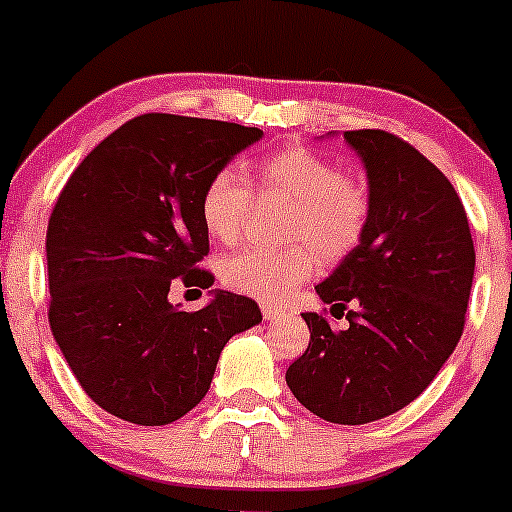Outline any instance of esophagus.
Returning a JSON list of instances; mask_svg holds the SVG:
<instances>
[{
	"label": "esophagus",
	"mask_w": 512,
	"mask_h": 512,
	"mask_svg": "<svg viewBox=\"0 0 512 512\" xmlns=\"http://www.w3.org/2000/svg\"><path fill=\"white\" fill-rule=\"evenodd\" d=\"M262 317H265L267 322H275V319L285 317V309L272 307V304H262Z\"/></svg>",
	"instance_id": "1"
}]
</instances>
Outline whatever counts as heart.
I'll use <instances>...</instances> for the list:
<instances>
[{
    "mask_svg": "<svg viewBox=\"0 0 512 512\" xmlns=\"http://www.w3.org/2000/svg\"><path fill=\"white\" fill-rule=\"evenodd\" d=\"M265 193L292 200L285 232L302 240L282 250L247 247L223 265V280L237 292L262 302H282L324 262L347 257L361 242L369 220L366 190L339 173L327 158L309 148L292 146L260 160L255 170ZM252 195L237 170L223 168L205 183L200 220L210 237L235 245L245 230Z\"/></svg>",
    "mask_w": 512,
    "mask_h": 512,
    "instance_id": "b5f03b06",
    "label": "heart"
}]
</instances>
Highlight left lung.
Returning a JSON list of instances; mask_svg holds the SVG:
<instances>
[{
    "instance_id": "1",
    "label": "left lung",
    "mask_w": 512,
    "mask_h": 512,
    "mask_svg": "<svg viewBox=\"0 0 512 512\" xmlns=\"http://www.w3.org/2000/svg\"><path fill=\"white\" fill-rule=\"evenodd\" d=\"M344 141L364 163L369 220L314 289L349 327L304 312L309 347L285 379L314 416L361 426L409 406L453 354L476 250L461 198L431 160L386 131H344Z\"/></svg>"
}]
</instances>
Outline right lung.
Returning <instances> with one entry per match:
<instances>
[{
    "mask_svg": "<svg viewBox=\"0 0 512 512\" xmlns=\"http://www.w3.org/2000/svg\"><path fill=\"white\" fill-rule=\"evenodd\" d=\"M260 128L146 113L103 138L61 190L46 230L49 324L91 401L165 426L203 401L230 337L262 322L255 299L213 289L198 312L170 304L175 277L208 289L205 183Z\"/></svg>",
    "mask_w": 512,
    "mask_h": 512,
    "instance_id": "1",
    "label": "right lung"
}]
</instances>
